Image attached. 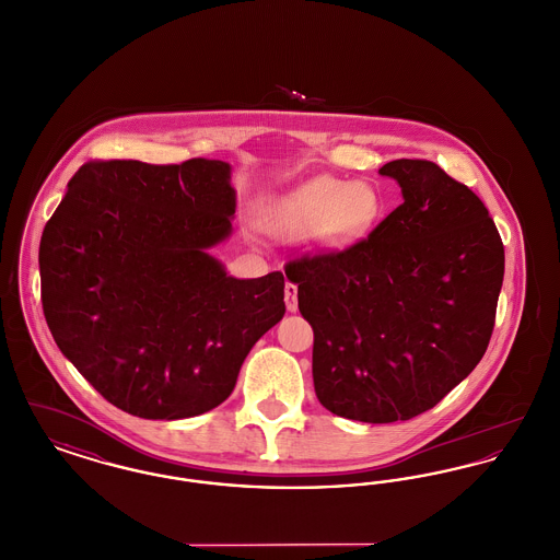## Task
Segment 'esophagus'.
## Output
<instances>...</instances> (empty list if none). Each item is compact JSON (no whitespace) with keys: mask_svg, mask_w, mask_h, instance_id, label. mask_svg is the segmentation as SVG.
<instances>
[{"mask_svg":"<svg viewBox=\"0 0 560 560\" xmlns=\"http://www.w3.org/2000/svg\"><path fill=\"white\" fill-rule=\"evenodd\" d=\"M285 306L290 313L298 311V288L293 283H285Z\"/></svg>","mask_w":560,"mask_h":560,"instance_id":"34e87169","label":"esophagus"}]
</instances>
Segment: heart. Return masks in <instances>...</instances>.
<instances>
[{
  "label": "heart",
  "instance_id": "1",
  "mask_svg": "<svg viewBox=\"0 0 560 560\" xmlns=\"http://www.w3.org/2000/svg\"><path fill=\"white\" fill-rule=\"evenodd\" d=\"M377 210L373 188L338 178H317L268 206L262 226L279 240L317 235L336 247L359 235Z\"/></svg>",
  "mask_w": 560,
  "mask_h": 560
}]
</instances>
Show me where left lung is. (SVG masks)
I'll use <instances>...</instances> for the list:
<instances>
[{"instance_id":"obj_1","label":"left lung","mask_w":560,"mask_h":560,"mask_svg":"<svg viewBox=\"0 0 560 560\" xmlns=\"http://www.w3.org/2000/svg\"><path fill=\"white\" fill-rule=\"evenodd\" d=\"M402 203L342 252L285 267L313 325L320 405L368 424L411 420L479 365L504 281V245L479 197L436 163L380 167Z\"/></svg>"}]
</instances>
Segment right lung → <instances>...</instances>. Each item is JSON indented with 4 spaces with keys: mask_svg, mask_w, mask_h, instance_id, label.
<instances>
[{
    "mask_svg": "<svg viewBox=\"0 0 560 560\" xmlns=\"http://www.w3.org/2000/svg\"><path fill=\"white\" fill-rule=\"evenodd\" d=\"M235 208L226 161H92L69 180L39 243L44 315L60 352L121 411H210L283 319V272L237 279L210 254Z\"/></svg>",
    "mask_w": 560,
    "mask_h": 560,
    "instance_id": "1",
    "label": "right lung"
}]
</instances>
